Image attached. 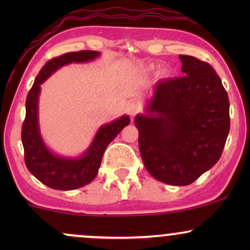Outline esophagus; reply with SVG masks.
Listing matches in <instances>:
<instances>
[{
    "label": "esophagus",
    "mask_w": 250,
    "mask_h": 250,
    "mask_svg": "<svg viewBox=\"0 0 250 250\" xmlns=\"http://www.w3.org/2000/svg\"><path fill=\"white\" fill-rule=\"evenodd\" d=\"M125 111L128 113V115L134 117L140 111V107L136 104V103H129V104L127 105V108H125Z\"/></svg>",
    "instance_id": "34e87169"
}]
</instances>
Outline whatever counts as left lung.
Returning <instances> with one entry per match:
<instances>
[{
    "label": "left lung",
    "instance_id": "obj_1",
    "mask_svg": "<svg viewBox=\"0 0 250 250\" xmlns=\"http://www.w3.org/2000/svg\"><path fill=\"white\" fill-rule=\"evenodd\" d=\"M185 76L155 85L145 115H136L143 165L156 180L187 186L220 160L230 129L229 100L214 68L180 55Z\"/></svg>",
    "mask_w": 250,
    "mask_h": 250
}]
</instances>
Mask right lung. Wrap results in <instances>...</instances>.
<instances>
[{
	"instance_id": "right-lung-1",
	"label": "right lung",
	"mask_w": 250,
	"mask_h": 250,
	"mask_svg": "<svg viewBox=\"0 0 250 250\" xmlns=\"http://www.w3.org/2000/svg\"><path fill=\"white\" fill-rule=\"evenodd\" d=\"M99 56V51L81 50L54 57L43 65L27 95L25 119L21 135L24 148V162L28 170L49 188L73 190L90 183L99 173L105 148L120 131L130 123L129 116L123 115L115 121L102 125L97 130L87 151L76 159L55 155L43 142L39 127V95L41 84L63 65L73 62L93 61Z\"/></svg>"
}]
</instances>
